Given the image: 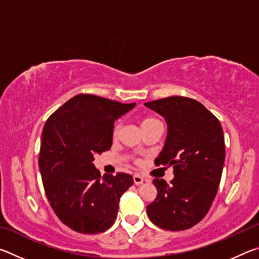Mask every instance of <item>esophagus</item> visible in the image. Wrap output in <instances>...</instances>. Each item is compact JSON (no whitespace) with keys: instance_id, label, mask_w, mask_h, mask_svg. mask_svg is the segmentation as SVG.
<instances>
[{"instance_id":"esophagus-1","label":"esophagus","mask_w":259,"mask_h":259,"mask_svg":"<svg viewBox=\"0 0 259 259\" xmlns=\"http://www.w3.org/2000/svg\"><path fill=\"white\" fill-rule=\"evenodd\" d=\"M134 183L136 184V185H142V184L144 183V178L138 174L134 175Z\"/></svg>"}]
</instances>
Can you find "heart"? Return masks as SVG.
<instances>
[{
  "label": "heart",
  "mask_w": 259,
  "mask_h": 259,
  "mask_svg": "<svg viewBox=\"0 0 259 259\" xmlns=\"http://www.w3.org/2000/svg\"><path fill=\"white\" fill-rule=\"evenodd\" d=\"M156 122H160V121L157 120L156 117H154V116L144 117V119L142 120V128H145V126H147V125H151L153 123H156ZM120 126H121L120 123H116L115 125H114V128H113V137H116V136L119 135Z\"/></svg>",
  "instance_id": "obj_1"
}]
</instances>
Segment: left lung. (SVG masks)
<instances>
[{"mask_svg": "<svg viewBox=\"0 0 259 259\" xmlns=\"http://www.w3.org/2000/svg\"><path fill=\"white\" fill-rule=\"evenodd\" d=\"M168 125L156 165H172L170 184L155 178L156 199L147 205L153 224L168 231L191 229L203 219L217 194L225 161L221 122L195 99L174 96L145 103Z\"/></svg>", "mask_w": 259, "mask_h": 259, "instance_id": "8db88e82", "label": "left lung"}]
</instances>
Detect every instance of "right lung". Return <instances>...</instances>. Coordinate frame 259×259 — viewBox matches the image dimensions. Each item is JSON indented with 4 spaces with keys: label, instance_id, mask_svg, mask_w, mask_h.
<instances>
[{
    "label": "right lung",
    "instance_id": "right-lung-1",
    "mask_svg": "<svg viewBox=\"0 0 259 259\" xmlns=\"http://www.w3.org/2000/svg\"><path fill=\"white\" fill-rule=\"evenodd\" d=\"M136 106L94 95H77L47 120L38 165L48 201L61 222L83 234L105 232L115 222L128 174L102 176L95 154L108 151L114 122Z\"/></svg>",
    "mask_w": 259,
    "mask_h": 259
}]
</instances>
